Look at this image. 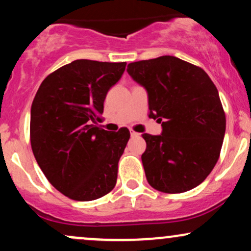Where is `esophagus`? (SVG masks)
Masks as SVG:
<instances>
[{
    "mask_svg": "<svg viewBox=\"0 0 251 251\" xmlns=\"http://www.w3.org/2000/svg\"><path fill=\"white\" fill-rule=\"evenodd\" d=\"M129 133H131V137H139L140 135V133L135 132L134 129H129Z\"/></svg>",
    "mask_w": 251,
    "mask_h": 251,
    "instance_id": "obj_1",
    "label": "esophagus"
}]
</instances>
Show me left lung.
Returning a JSON list of instances; mask_svg holds the SVG:
<instances>
[{
	"instance_id": "8db88e82",
	"label": "left lung",
	"mask_w": 251,
	"mask_h": 251,
	"mask_svg": "<svg viewBox=\"0 0 251 251\" xmlns=\"http://www.w3.org/2000/svg\"><path fill=\"white\" fill-rule=\"evenodd\" d=\"M127 72L149 93V117L162 124L160 135L144 133L146 179L165 194L200 185L220 158L226 113L218 91L198 66L176 56L131 62Z\"/></svg>"
}]
</instances>
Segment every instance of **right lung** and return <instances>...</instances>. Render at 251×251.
<instances>
[{
    "instance_id": "add662e5",
    "label": "right lung",
    "mask_w": 251,
    "mask_h": 251,
    "mask_svg": "<svg viewBox=\"0 0 251 251\" xmlns=\"http://www.w3.org/2000/svg\"><path fill=\"white\" fill-rule=\"evenodd\" d=\"M125 67L126 62L75 60L46 77L31 103L34 157L48 181L71 200H98L116 186L129 131L109 132L96 124Z\"/></svg>"
}]
</instances>
